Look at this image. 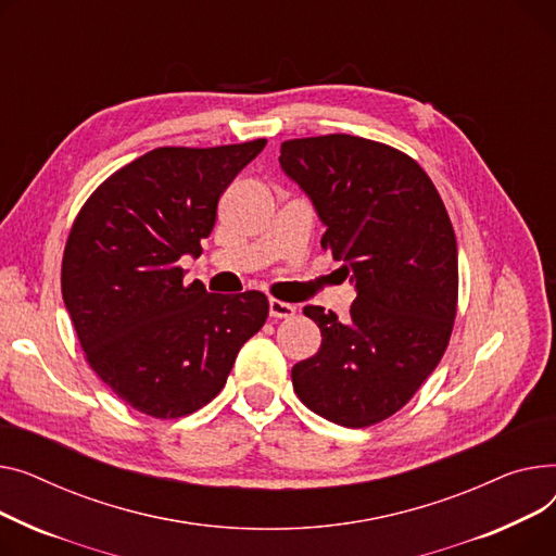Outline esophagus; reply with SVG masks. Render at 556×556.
<instances>
[{"mask_svg":"<svg viewBox=\"0 0 556 556\" xmlns=\"http://www.w3.org/2000/svg\"><path fill=\"white\" fill-rule=\"evenodd\" d=\"M293 314H296V307H293V305L282 303V301H278V299H271V301H269V316H271V318H289V316H293Z\"/></svg>","mask_w":556,"mask_h":556,"instance_id":"1","label":"esophagus"}]
</instances>
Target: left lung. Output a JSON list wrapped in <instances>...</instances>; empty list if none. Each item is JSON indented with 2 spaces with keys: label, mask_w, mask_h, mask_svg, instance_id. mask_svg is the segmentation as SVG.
I'll use <instances>...</instances> for the list:
<instances>
[{
  "label": "left lung",
  "mask_w": 556,
  "mask_h": 556,
  "mask_svg": "<svg viewBox=\"0 0 556 556\" xmlns=\"http://www.w3.org/2000/svg\"><path fill=\"white\" fill-rule=\"evenodd\" d=\"M282 173L325 224L323 249L343 263L350 318L307 305L314 356L291 368L293 390L320 417L364 429L397 413L448 345L458 305V244L440 194L408 154L350 135L291 139Z\"/></svg>",
  "instance_id": "1"
}]
</instances>
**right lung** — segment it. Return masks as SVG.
Here are the masks:
<instances>
[{"label":"right lung","mask_w":556,"mask_h":556,"mask_svg":"<svg viewBox=\"0 0 556 556\" xmlns=\"http://www.w3.org/2000/svg\"><path fill=\"white\" fill-rule=\"evenodd\" d=\"M265 146L156 148L98 186L72 226L64 307L91 370L139 413L206 406L267 320L265 293H208L177 265L202 255L222 192Z\"/></svg>","instance_id":"1"}]
</instances>
